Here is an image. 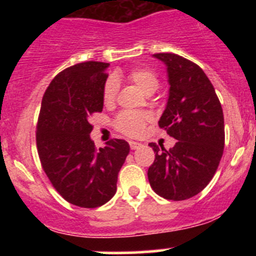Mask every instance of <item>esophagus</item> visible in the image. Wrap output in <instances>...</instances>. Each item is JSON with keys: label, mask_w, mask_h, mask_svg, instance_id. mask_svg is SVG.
Returning <instances> with one entry per match:
<instances>
[{"label": "esophagus", "mask_w": 256, "mask_h": 256, "mask_svg": "<svg viewBox=\"0 0 256 256\" xmlns=\"http://www.w3.org/2000/svg\"><path fill=\"white\" fill-rule=\"evenodd\" d=\"M130 148L131 150H136L138 148V147H141V144L140 142H135V141H130Z\"/></svg>", "instance_id": "esophagus-1"}]
</instances>
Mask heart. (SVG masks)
Wrapping results in <instances>:
<instances>
[{
  "instance_id": "obj_1",
  "label": "heart",
  "mask_w": 256,
  "mask_h": 256,
  "mask_svg": "<svg viewBox=\"0 0 256 256\" xmlns=\"http://www.w3.org/2000/svg\"><path fill=\"white\" fill-rule=\"evenodd\" d=\"M128 79L136 85L144 94L151 95L158 89L160 79L154 70L148 68L131 69L128 73ZM118 92V82L115 76H109L102 89V102L105 105L115 102ZM151 120V115L146 112H121L114 120V125L120 132L128 136H138L142 134L144 125Z\"/></svg>"
}]
</instances>
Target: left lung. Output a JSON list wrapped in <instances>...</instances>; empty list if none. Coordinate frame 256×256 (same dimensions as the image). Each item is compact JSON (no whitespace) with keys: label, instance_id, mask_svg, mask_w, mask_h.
<instances>
[{"label":"left lung","instance_id":"1","mask_svg":"<svg viewBox=\"0 0 256 256\" xmlns=\"http://www.w3.org/2000/svg\"><path fill=\"white\" fill-rule=\"evenodd\" d=\"M154 56L166 64L170 84L158 125L177 142L168 151L148 144L156 154L147 177L161 197L188 200L207 187L223 156V110L210 80L197 64L174 53Z\"/></svg>","mask_w":256,"mask_h":256}]
</instances>
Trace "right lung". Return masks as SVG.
I'll return each mask as SVG.
<instances>
[{"mask_svg":"<svg viewBox=\"0 0 256 256\" xmlns=\"http://www.w3.org/2000/svg\"><path fill=\"white\" fill-rule=\"evenodd\" d=\"M109 63L84 62L64 69L50 82L37 122V150L56 192L74 206L96 208L116 193L120 168L130 151L114 138L98 150L89 118L102 112Z\"/></svg>","mask_w":256,"mask_h":256,"instance_id":"add662e5","label":"right lung"}]
</instances>
